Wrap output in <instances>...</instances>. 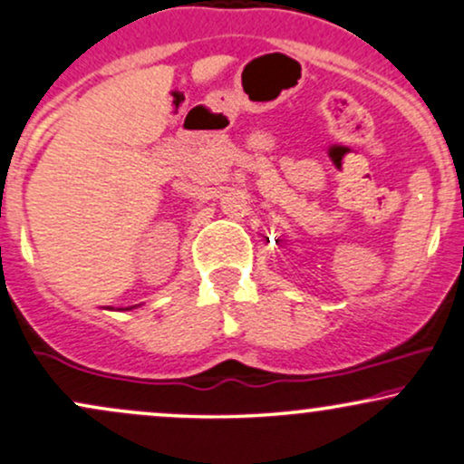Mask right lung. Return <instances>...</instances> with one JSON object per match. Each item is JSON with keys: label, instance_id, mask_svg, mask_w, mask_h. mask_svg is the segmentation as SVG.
Returning <instances> with one entry per match:
<instances>
[{"label": "right lung", "instance_id": "1", "mask_svg": "<svg viewBox=\"0 0 464 464\" xmlns=\"http://www.w3.org/2000/svg\"><path fill=\"white\" fill-rule=\"evenodd\" d=\"M121 310H123V308H121ZM125 310H130V308H125Z\"/></svg>", "mask_w": 464, "mask_h": 464}]
</instances>
